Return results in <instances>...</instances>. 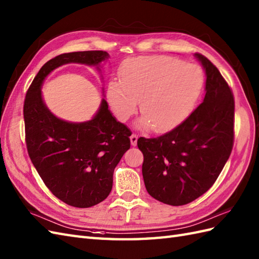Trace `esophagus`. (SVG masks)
Listing matches in <instances>:
<instances>
[{
	"label": "esophagus",
	"instance_id": "1",
	"mask_svg": "<svg viewBox=\"0 0 259 259\" xmlns=\"http://www.w3.org/2000/svg\"><path fill=\"white\" fill-rule=\"evenodd\" d=\"M130 140H131V144L134 147L137 146V141H138V136L136 134H132L130 137Z\"/></svg>",
	"mask_w": 259,
	"mask_h": 259
}]
</instances>
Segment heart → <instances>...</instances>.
Here are the masks:
<instances>
[{
    "label": "heart",
    "mask_w": 259,
    "mask_h": 259,
    "mask_svg": "<svg viewBox=\"0 0 259 259\" xmlns=\"http://www.w3.org/2000/svg\"><path fill=\"white\" fill-rule=\"evenodd\" d=\"M202 87L196 65L169 56L136 57L123 64L121 80L113 78L108 83L107 100L120 121H127L142 100L140 127L165 132L188 118Z\"/></svg>",
    "instance_id": "heart-1"
}]
</instances>
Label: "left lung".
<instances>
[{"label":"left lung","mask_w":259,"mask_h":259,"mask_svg":"<svg viewBox=\"0 0 259 259\" xmlns=\"http://www.w3.org/2000/svg\"><path fill=\"white\" fill-rule=\"evenodd\" d=\"M205 68V97L176 128L138 139L148 193L169 205H184L212 188L234 146L235 101L218 67L195 54Z\"/></svg>","instance_id":"left-lung-1"}]
</instances>
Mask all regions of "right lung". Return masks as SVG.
<instances>
[{"mask_svg": "<svg viewBox=\"0 0 259 259\" xmlns=\"http://www.w3.org/2000/svg\"><path fill=\"white\" fill-rule=\"evenodd\" d=\"M107 57L105 51H86L52 58L35 76L24 99L25 142L32 163L47 189L74 207L94 206L109 195L115 167L130 148L131 131L112 117L105 99L90 121L58 119L44 105L40 86L58 66L98 65Z\"/></svg>", "mask_w": 259, "mask_h": 259, "instance_id": "right-lung-1", "label": "right lung"}]
</instances>
